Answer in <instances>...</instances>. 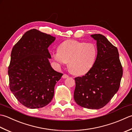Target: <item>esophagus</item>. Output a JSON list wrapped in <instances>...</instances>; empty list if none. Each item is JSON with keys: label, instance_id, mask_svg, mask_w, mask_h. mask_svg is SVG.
<instances>
[{"label": "esophagus", "instance_id": "obj_1", "mask_svg": "<svg viewBox=\"0 0 132 132\" xmlns=\"http://www.w3.org/2000/svg\"><path fill=\"white\" fill-rule=\"evenodd\" d=\"M69 77V76L68 75H67V74H64L63 75V76H62V77L63 78V79H66V78H68Z\"/></svg>", "mask_w": 132, "mask_h": 132}]
</instances>
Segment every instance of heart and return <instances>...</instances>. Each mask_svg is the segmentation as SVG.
Segmentation results:
<instances>
[{
  "label": "heart",
  "mask_w": 132,
  "mask_h": 132,
  "mask_svg": "<svg viewBox=\"0 0 132 132\" xmlns=\"http://www.w3.org/2000/svg\"><path fill=\"white\" fill-rule=\"evenodd\" d=\"M97 55L95 44L75 40H67L52 52V57L58 66L68 62V68L72 73L81 75L92 68Z\"/></svg>",
  "instance_id": "1"
}]
</instances>
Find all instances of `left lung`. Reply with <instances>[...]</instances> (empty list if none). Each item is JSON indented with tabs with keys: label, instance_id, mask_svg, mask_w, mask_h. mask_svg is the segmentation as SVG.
I'll return each mask as SVG.
<instances>
[{
	"label": "left lung",
	"instance_id": "left-lung-1",
	"mask_svg": "<svg viewBox=\"0 0 132 132\" xmlns=\"http://www.w3.org/2000/svg\"><path fill=\"white\" fill-rule=\"evenodd\" d=\"M96 40L97 55L84 76L75 77V102L83 108L98 109L109 103L119 90L122 67L117 48L101 34L91 35Z\"/></svg>",
	"mask_w": 132,
	"mask_h": 132
}]
</instances>
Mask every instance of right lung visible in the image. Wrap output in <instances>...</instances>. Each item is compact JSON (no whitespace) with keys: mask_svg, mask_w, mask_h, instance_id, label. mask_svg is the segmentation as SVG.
I'll return each mask as SVG.
<instances>
[{"mask_svg":"<svg viewBox=\"0 0 132 132\" xmlns=\"http://www.w3.org/2000/svg\"><path fill=\"white\" fill-rule=\"evenodd\" d=\"M55 37L36 29L27 31L13 46L8 74L10 90L30 109L46 106L52 100L55 86L63 73L51 66L48 48Z\"/></svg>","mask_w":132,"mask_h":132,"instance_id":"obj_1","label":"right lung"}]
</instances>
